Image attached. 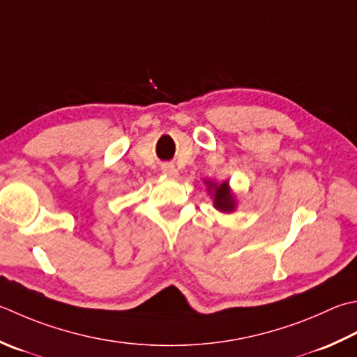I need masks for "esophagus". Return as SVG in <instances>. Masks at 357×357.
<instances>
[{
  "label": "esophagus",
  "instance_id": "obj_1",
  "mask_svg": "<svg viewBox=\"0 0 357 357\" xmlns=\"http://www.w3.org/2000/svg\"><path fill=\"white\" fill-rule=\"evenodd\" d=\"M162 172H164V174H167V176H172V178L178 176V170L174 169V165H172V164H165L162 167Z\"/></svg>",
  "mask_w": 357,
  "mask_h": 357
}]
</instances>
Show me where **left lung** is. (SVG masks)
I'll list each match as a JSON object with an SVG mask.
<instances>
[{
  "instance_id": "8db88e82",
  "label": "left lung",
  "mask_w": 357,
  "mask_h": 357,
  "mask_svg": "<svg viewBox=\"0 0 357 357\" xmlns=\"http://www.w3.org/2000/svg\"><path fill=\"white\" fill-rule=\"evenodd\" d=\"M204 184L207 187V193L211 195L213 199V207L221 213H234L236 211V197L229 185V181H222V183H215L212 179H204Z\"/></svg>"
}]
</instances>
